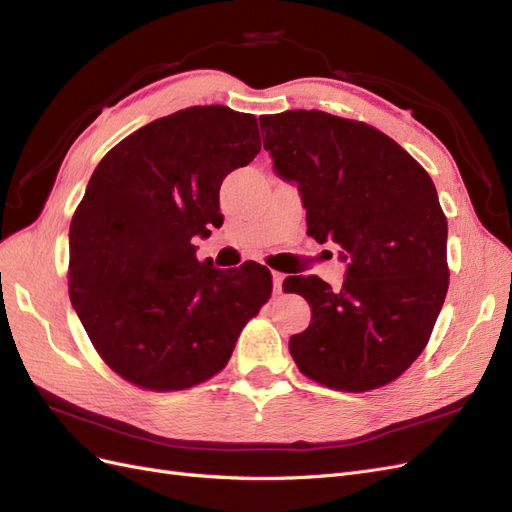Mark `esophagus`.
Wrapping results in <instances>:
<instances>
[{
	"mask_svg": "<svg viewBox=\"0 0 512 512\" xmlns=\"http://www.w3.org/2000/svg\"><path fill=\"white\" fill-rule=\"evenodd\" d=\"M282 282H284V275L280 271H273V290H275V294L282 292Z\"/></svg>",
	"mask_w": 512,
	"mask_h": 512,
	"instance_id": "esophagus-1",
	"label": "esophagus"
}]
</instances>
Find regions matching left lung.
I'll return each mask as SVG.
<instances>
[{"label":"left lung","mask_w":512,"mask_h":512,"mask_svg":"<svg viewBox=\"0 0 512 512\" xmlns=\"http://www.w3.org/2000/svg\"><path fill=\"white\" fill-rule=\"evenodd\" d=\"M277 175L299 185L307 235L350 260L342 290L290 275L286 292L312 307L290 337L301 374L335 391L365 393L418 359L446 290V215L427 170L391 136L322 111L262 115Z\"/></svg>","instance_id":"obj_1"}]
</instances>
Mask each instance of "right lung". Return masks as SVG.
I'll list each match as a JSON object with an SVG mask.
<instances>
[{
  "label": "right lung",
  "instance_id": "right-lung-1",
  "mask_svg": "<svg viewBox=\"0 0 512 512\" xmlns=\"http://www.w3.org/2000/svg\"><path fill=\"white\" fill-rule=\"evenodd\" d=\"M258 151L254 115L190 106L123 138L91 175L70 224V299L102 361L138 389L220 374L269 301L267 267L215 269L192 245L222 226L220 185Z\"/></svg>",
  "mask_w": 512,
  "mask_h": 512
}]
</instances>
